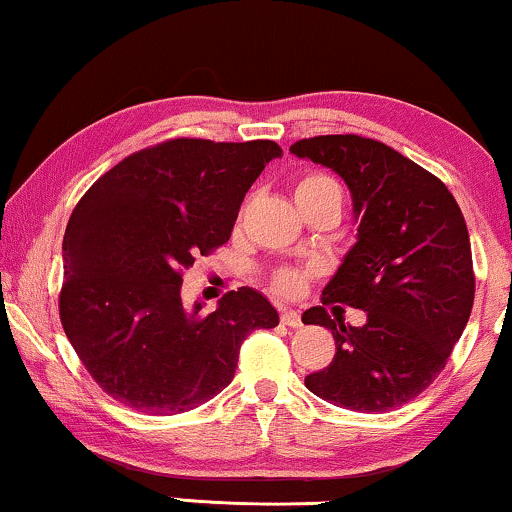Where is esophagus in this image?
Returning <instances> with one entry per match:
<instances>
[{"instance_id": "1", "label": "esophagus", "mask_w": 512, "mask_h": 512, "mask_svg": "<svg viewBox=\"0 0 512 512\" xmlns=\"http://www.w3.org/2000/svg\"><path fill=\"white\" fill-rule=\"evenodd\" d=\"M279 319H282L284 326H291V328H298L300 326V314L296 310H282V314H279Z\"/></svg>"}]
</instances>
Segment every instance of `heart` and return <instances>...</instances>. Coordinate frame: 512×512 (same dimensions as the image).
Returning <instances> with one entry per match:
<instances>
[{
  "mask_svg": "<svg viewBox=\"0 0 512 512\" xmlns=\"http://www.w3.org/2000/svg\"><path fill=\"white\" fill-rule=\"evenodd\" d=\"M293 195H296V202L300 205V202L321 198V195H338V198H342V188L331 174L310 172L298 181L296 188H293ZM305 282L307 272L298 268H279L275 275H272V289L282 293V296H296V293L303 291Z\"/></svg>",
  "mask_w": 512,
  "mask_h": 512,
  "instance_id": "1",
  "label": "heart"
}]
</instances>
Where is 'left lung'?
I'll list each match as a JSON object with an SVG mask.
<instances>
[{
    "mask_svg": "<svg viewBox=\"0 0 512 512\" xmlns=\"http://www.w3.org/2000/svg\"><path fill=\"white\" fill-rule=\"evenodd\" d=\"M291 153L331 167L352 191L359 240L303 324L326 326L335 356L305 377L314 396L359 412H387L440 375L473 310L475 275L464 214L436 174L359 135L300 139ZM369 314L363 327L325 305Z\"/></svg>",
    "mask_w": 512,
    "mask_h": 512,
    "instance_id": "obj_1",
    "label": "left lung"
}]
</instances>
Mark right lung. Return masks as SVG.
<instances>
[{
    "label": "right lung",
    "instance_id": "add662e5",
    "mask_svg": "<svg viewBox=\"0 0 512 512\" xmlns=\"http://www.w3.org/2000/svg\"><path fill=\"white\" fill-rule=\"evenodd\" d=\"M270 139H167L104 172L69 216L60 321L90 377L144 415H181L233 382L240 347L279 314L240 286L186 310L181 275L230 240Z\"/></svg>",
    "mask_w": 512,
    "mask_h": 512
}]
</instances>
